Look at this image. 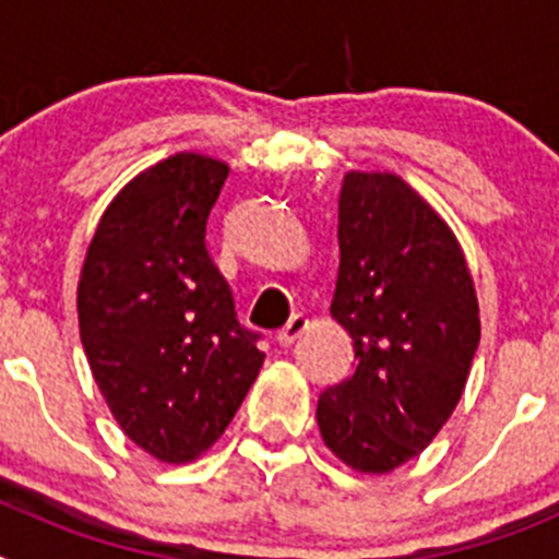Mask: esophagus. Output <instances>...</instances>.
I'll return each mask as SVG.
<instances>
[{
	"instance_id": "34e87169",
	"label": "esophagus",
	"mask_w": 559,
	"mask_h": 559,
	"mask_svg": "<svg viewBox=\"0 0 559 559\" xmlns=\"http://www.w3.org/2000/svg\"><path fill=\"white\" fill-rule=\"evenodd\" d=\"M305 330H308V319H305L302 313L290 316L288 324H285V328L280 330V333H276V341H280V347H290V344H294V341L305 333Z\"/></svg>"
}]
</instances>
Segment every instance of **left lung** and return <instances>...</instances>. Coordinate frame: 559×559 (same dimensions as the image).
Returning <instances> with one entry per match:
<instances>
[{
    "label": "left lung",
    "instance_id": "8db88e82",
    "mask_svg": "<svg viewBox=\"0 0 559 559\" xmlns=\"http://www.w3.org/2000/svg\"><path fill=\"white\" fill-rule=\"evenodd\" d=\"M330 316L355 369L316 408L324 445L358 473L419 456L456 408L478 347V299L451 226L394 173L344 176Z\"/></svg>",
    "mask_w": 559,
    "mask_h": 559
}]
</instances>
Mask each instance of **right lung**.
<instances>
[{
  "instance_id": "1",
  "label": "right lung",
  "mask_w": 559,
  "mask_h": 559,
  "mask_svg": "<svg viewBox=\"0 0 559 559\" xmlns=\"http://www.w3.org/2000/svg\"><path fill=\"white\" fill-rule=\"evenodd\" d=\"M226 176V162L190 151L133 176L103 212L78 283L97 389L133 445L167 464L218 442L265 358L206 251Z\"/></svg>"
}]
</instances>
